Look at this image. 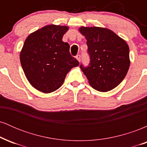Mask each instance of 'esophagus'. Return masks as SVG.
<instances>
[{
	"label": "esophagus",
	"instance_id": "34e87169",
	"mask_svg": "<svg viewBox=\"0 0 147 147\" xmlns=\"http://www.w3.org/2000/svg\"><path fill=\"white\" fill-rule=\"evenodd\" d=\"M76 59H77L78 60L79 62H80V61H81V56L79 55H77V56H76Z\"/></svg>",
	"mask_w": 147,
	"mask_h": 147
}]
</instances>
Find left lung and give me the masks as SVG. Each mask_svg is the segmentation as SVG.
Here are the masks:
<instances>
[{
	"label": "left lung",
	"mask_w": 147,
	"mask_h": 147,
	"mask_svg": "<svg viewBox=\"0 0 147 147\" xmlns=\"http://www.w3.org/2000/svg\"><path fill=\"white\" fill-rule=\"evenodd\" d=\"M87 40L90 63L80 68L95 90L107 92L117 86L130 66L129 48L126 42L107 28L81 27Z\"/></svg>",
	"instance_id": "1"
}]
</instances>
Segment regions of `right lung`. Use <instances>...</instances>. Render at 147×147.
Wrapping results in <instances>:
<instances>
[{
	"mask_svg": "<svg viewBox=\"0 0 147 147\" xmlns=\"http://www.w3.org/2000/svg\"><path fill=\"white\" fill-rule=\"evenodd\" d=\"M68 27L49 25L27 37L20 54L27 79L36 90L50 93L61 86L70 69L79 61L70 54V45L62 41Z\"/></svg>",
	"mask_w": 147,
	"mask_h": 147,
	"instance_id": "1",
	"label": "right lung"
}]
</instances>
